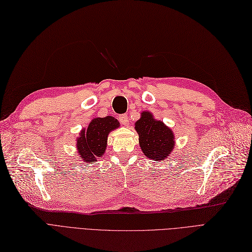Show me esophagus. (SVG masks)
Segmentation results:
<instances>
[{"instance_id":"1","label":"esophagus","mask_w":252,"mask_h":252,"mask_svg":"<svg viewBox=\"0 0 252 252\" xmlns=\"http://www.w3.org/2000/svg\"><path fill=\"white\" fill-rule=\"evenodd\" d=\"M119 120H120V122L122 123V124L127 125V124H128V121H129L128 115H126V114H124V115H121V116L119 117Z\"/></svg>"}]
</instances>
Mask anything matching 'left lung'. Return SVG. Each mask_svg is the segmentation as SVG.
I'll list each match as a JSON object with an SVG mask.
<instances>
[{"label": "left lung", "instance_id": "8db88e82", "mask_svg": "<svg viewBox=\"0 0 252 252\" xmlns=\"http://www.w3.org/2000/svg\"><path fill=\"white\" fill-rule=\"evenodd\" d=\"M135 130L141 149L150 159L164 160L174 149V133L161 121L154 119L150 111L142 112Z\"/></svg>", "mask_w": 252, "mask_h": 252}]
</instances>
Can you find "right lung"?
I'll return each instance as SVG.
<instances>
[{
    "mask_svg": "<svg viewBox=\"0 0 252 252\" xmlns=\"http://www.w3.org/2000/svg\"><path fill=\"white\" fill-rule=\"evenodd\" d=\"M120 126L114 117L94 118L88 128H84L77 138L76 148L84 163H90L101 158L106 150L107 136Z\"/></svg>",
    "mask_w": 252,
    "mask_h": 252,
    "instance_id": "1",
    "label": "right lung"
}]
</instances>
